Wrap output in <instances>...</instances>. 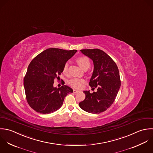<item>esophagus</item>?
I'll use <instances>...</instances> for the list:
<instances>
[{
    "instance_id": "obj_1",
    "label": "esophagus",
    "mask_w": 153,
    "mask_h": 153,
    "mask_svg": "<svg viewBox=\"0 0 153 153\" xmlns=\"http://www.w3.org/2000/svg\"><path fill=\"white\" fill-rule=\"evenodd\" d=\"M73 92H74V93H78L79 92V91L76 90H73Z\"/></svg>"
}]
</instances>
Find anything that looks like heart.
I'll use <instances>...</instances> for the list:
<instances>
[{
  "label": "heart",
  "instance_id": "b5f03b06",
  "mask_svg": "<svg viewBox=\"0 0 153 153\" xmlns=\"http://www.w3.org/2000/svg\"><path fill=\"white\" fill-rule=\"evenodd\" d=\"M76 61L78 63V65L84 70L87 69L90 67V64H91L89 59L86 56L78 57L76 59ZM68 68H69V64H68V63H66L64 65L63 68V72L64 74H66L68 72ZM85 82V80L84 79L74 78L71 79L69 81L68 83L71 87L75 88H79L82 86V85Z\"/></svg>",
  "mask_w": 153,
  "mask_h": 153
}]
</instances>
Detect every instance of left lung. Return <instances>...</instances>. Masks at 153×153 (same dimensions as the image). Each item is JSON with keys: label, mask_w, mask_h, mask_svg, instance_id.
I'll use <instances>...</instances> for the list:
<instances>
[{"label": "left lung", "mask_w": 153, "mask_h": 153, "mask_svg": "<svg viewBox=\"0 0 153 153\" xmlns=\"http://www.w3.org/2000/svg\"><path fill=\"white\" fill-rule=\"evenodd\" d=\"M81 51L91 58L94 71L89 85L97 91H84L85 99L79 103L84 111L98 114L106 110L114 102L121 85L118 68L114 60L99 49H82Z\"/></svg>", "instance_id": "1"}]
</instances>
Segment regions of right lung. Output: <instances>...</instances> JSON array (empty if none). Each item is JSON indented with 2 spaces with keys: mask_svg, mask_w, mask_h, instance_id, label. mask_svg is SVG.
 Instances as JSON below:
<instances>
[{
  "mask_svg": "<svg viewBox=\"0 0 153 153\" xmlns=\"http://www.w3.org/2000/svg\"><path fill=\"white\" fill-rule=\"evenodd\" d=\"M76 51L51 48L31 60L24 78V86L27 101L35 111L42 114L54 112L61 107L65 97L73 92L64 85L65 82L59 88L53 87V83L54 79H60L64 65Z\"/></svg>",
  "mask_w": 153,
  "mask_h": 153,
  "instance_id": "right-lung-1",
  "label": "right lung"
}]
</instances>
